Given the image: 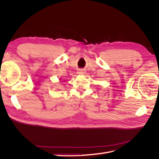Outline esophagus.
I'll list each match as a JSON object with an SVG mask.
<instances>
[{"mask_svg": "<svg viewBox=\"0 0 159 159\" xmlns=\"http://www.w3.org/2000/svg\"><path fill=\"white\" fill-rule=\"evenodd\" d=\"M79 73H80V74H84V70H80V71H79Z\"/></svg>", "mask_w": 159, "mask_h": 159, "instance_id": "1", "label": "esophagus"}]
</instances>
